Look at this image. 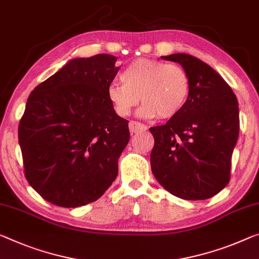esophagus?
<instances>
[{
    "label": "esophagus",
    "instance_id": "obj_1",
    "mask_svg": "<svg viewBox=\"0 0 259 259\" xmlns=\"http://www.w3.org/2000/svg\"><path fill=\"white\" fill-rule=\"evenodd\" d=\"M128 127H130L131 133H132V134L133 133H138V132H142V131H146L147 130V126L146 125H143V124H141V122H139V121H134V120L130 121Z\"/></svg>",
    "mask_w": 259,
    "mask_h": 259
}]
</instances>
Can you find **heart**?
I'll use <instances>...</instances> for the list:
<instances>
[{"label":"heart","mask_w":259,"mask_h":259,"mask_svg":"<svg viewBox=\"0 0 259 259\" xmlns=\"http://www.w3.org/2000/svg\"><path fill=\"white\" fill-rule=\"evenodd\" d=\"M122 83L107 88V99L116 112L126 117L141 99L142 118L169 119L182 112L189 101L191 79L184 68L156 59H135L121 71Z\"/></svg>","instance_id":"obj_1"}]
</instances>
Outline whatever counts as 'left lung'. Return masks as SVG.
<instances>
[{
  "label": "left lung",
  "instance_id": "left-lung-1",
  "mask_svg": "<svg viewBox=\"0 0 259 259\" xmlns=\"http://www.w3.org/2000/svg\"><path fill=\"white\" fill-rule=\"evenodd\" d=\"M177 62L191 79L189 101L165 125L150 127V165L156 181L185 200L215 196L229 183L240 116L238 102L212 67L185 53L161 57Z\"/></svg>",
  "mask_w": 259,
  "mask_h": 259
}]
</instances>
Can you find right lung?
<instances>
[{"label":"right lung","instance_id":"1","mask_svg":"<svg viewBox=\"0 0 259 259\" xmlns=\"http://www.w3.org/2000/svg\"><path fill=\"white\" fill-rule=\"evenodd\" d=\"M116 62L110 54L71 59L27 98L18 127L24 171L52 204L84 206L116 180L130 141L128 120L107 99Z\"/></svg>","mask_w":259,"mask_h":259}]
</instances>
